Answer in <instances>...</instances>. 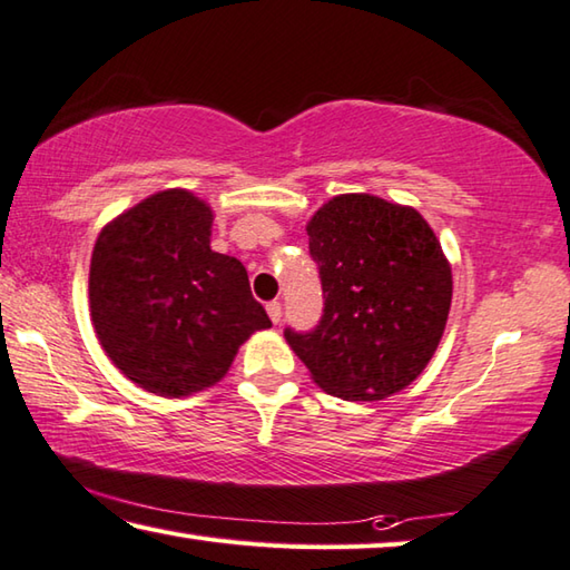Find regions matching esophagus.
<instances>
[{
	"label": "esophagus",
	"instance_id": "1",
	"mask_svg": "<svg viewBox=\"0 0 570 570\" xmlns=\"http://www.w3.org/2000/svg\"><path fill=\"white\" fill-rule=\"evenodd\" d=\"M266 314H268V318L274 321V324H278V321H282V302H268Z\"/></svg>",
	"mask_w": 570,
	"mask_h": 570
}]
</instances>
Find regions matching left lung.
I'll return each instance as SVG.
<instances>
[{"label":"left lung","instance_id":"left-lung-1","mask_svg":"<svg viewBox=\"0 0 570 570\" xmlns=\"http://www.w3.org/2000/svg\"><path fill=\"white\" fill-rule=\"evenodd\" d=\"M318 264V326L286 328L294 354L331 396L379 401L416 379L451 308V266L426 219L371 194H341L306 224Z\"/></svg>","mask_w":570,"mask_h":570}]
</instances>
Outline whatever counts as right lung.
I'll return each instance as SVG.
<instances>
[{
    "label": "right lung",
    "instance_id": "obj_1",
    "mask_svg": "<svg viewBox=\"0 0 570 570\" xmlns=\"http://www.w3.org/2000/svg\"><path fill=\"white\" fill-rule=\"evenodd\" d=\"M212 206L167 189L101 229L89 266L91 324L134 384L189 396L222 381L254 331L272 326L239 258L212 252Z\"/></svg>",
    "mask_w": 570,
    "mask_h": 570
}]
</instances>
